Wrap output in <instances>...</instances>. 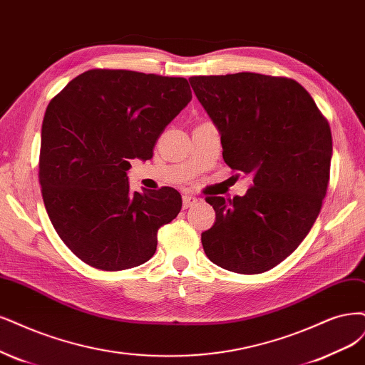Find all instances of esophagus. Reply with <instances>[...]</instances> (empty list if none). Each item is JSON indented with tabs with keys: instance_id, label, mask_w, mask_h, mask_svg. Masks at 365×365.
<instances>
[{
	"instance_id": "esophagus-1",
	"label": "esophagus",
	"mask_w": 365,
	"mask_h": 365,
	"mask_svg": "<svg viewBox=\"0 0 365 365\" xmlns=\"http://www.w3.org/2000/svg\"><path fill=\"white\" fill-rule=\"evenodd\" d=\"M196 202H197V197H195L192 195H184L182 196V208H185V210L193 207Z\"/></svg>"
}]
</instances>
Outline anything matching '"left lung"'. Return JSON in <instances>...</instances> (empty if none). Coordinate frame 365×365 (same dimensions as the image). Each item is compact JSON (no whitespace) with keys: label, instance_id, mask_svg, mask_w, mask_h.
Instances as JSON below:
<instances>
[{"label":"left lung","instance_id":"1","mask_svg":"<svg viewBox=\"0 0 365 365\" xmlns=\"http://www.w3.org/2000/svg\"><path fill=\"white\" fill-rule=\"evenodd\" d=\"M188 81L219 128L226 165L254 178L245 196L205 197L216 211L200 237L205 254L230 272H267L294 252L322 210L329 123L292 78L238 72Z\"/></svg>","mask_w":365,"mask_h":365}]
</instances>
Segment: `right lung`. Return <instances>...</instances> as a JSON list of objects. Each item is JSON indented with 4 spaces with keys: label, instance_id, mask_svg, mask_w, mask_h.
<instances>
[{
    "label": "right lung",
    "instance_id": "right-lung-1",
    "mask_svg": "<svg viewBox=\"0 0 365 365\" xmlns=\"http://www.w3.org/2000/svg\"><path fill=\"white\" fill-rule=\"evenodd\" d=\"M182 77L91 69L49 103L42 123L39 182L46 212L71 252L118 272L146 262L157 232L181 211L172 187L131 192L130 160L153 158L170 120L190 103Z\"/></svg>",
    "mask_w": 365,
    "mask_h": 365
}]
</instances>
